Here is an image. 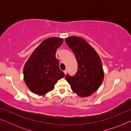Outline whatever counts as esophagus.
<instances>
[{
    "mask_svg": "<svg viewBox=\"0 0 131 131\" xmlns=\"http://www.w3.org/2000/svg\"><path fill=\"white\" fill-rule=\"evenodd\" d=\"M63 72H64V73L65 74V75L66 74V73H67V72H68V70H64L63 71Z\"/></svg>",
    "mask_w": 131,
    "mask_h": 131,
    "instance_id": "1",
    "label": "esophagus"
}]
</instances>
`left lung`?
I'll return each instance as SVG.
<instances>
[{
	"mask_svg": "<svg viewBox=\"0 0 131 131\" xmlns=\"http://www.w3.org/2000/svg\"><path fill=\"white\" fill-rule=\"evenodd\" d=\"M65 41L74 52L78 63L76 74L73 77L66 74V80L79 96H89L98 89L103 80L101 59L96 51L81 37L70 36Z\"/></svg>",
	"mask_w": 131,
	"mask_h": 131,
	"instance_id": "1",
	"label": "left lung"
}]
</instances>
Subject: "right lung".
I'll return each instance as SVG.
<instances>
[{"mask_svg":"<svg viewBox=\"0 0 131 131\" xmlns=\"http://www.w3.org/2000/svg\"><path fill=\"white\" fill-rule=\"evenodd\" d=\"M63 40L56 37L46 39L37 46L24 68V81L31 91L43 95L52 91L58 80L65 76L55 54Z\"/></svg>","mask_w":131,"mask_h":131,"instance_id":"add662e5","label":"right lung"}]
</instances>
